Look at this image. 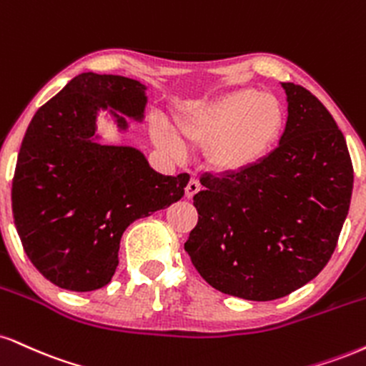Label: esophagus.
Listing matches in <instances>:
<instances>
[{"mask_svg": "<svg viewBox=\"0 0 366 366\" xmlns=\"http://www.w3.org/2000/svg\"><path fill=\"white\" fill-rule=\"evenodd\" d=\"M199 191H201L199 180H196V179L189 180V184H187V187H186V196H187V199H192V197H194Z\"/></svg>", "mask_w": 366, "mask_h": 366, "instance_id": "34e87169", "label": "esophagus"}]
</instances>
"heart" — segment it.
<instances>
[{"label": "heart", "instance_id": "obj_1", "mask_svg": "<svg viewBox=\"0 0 366 366\" xmlns=\"http://www.w3.org/2000/svg\"><path fill=\"white\" fill-rule=\"evenodd\" d=\"M286 126V109L276 95L257 88L228 92L180 119V133L194 144L209 147L222 172H244L259 165L276 148ZM157 143L180 153L182 144L164 126L153 131Z\"/></svg>", "mask_w": 366, "mask_h": 366}]
</instances>
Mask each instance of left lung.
I'll return each instance as SVG.
<instances>
[{
	"label": "left lung",
	"mask_w": 366,
	"mask_h": 366,
	"mask_svg": "<svg viewBox=\"0 0 366 366\" xmlns=\"http://www.w3.org/2000/svg\"><path fill=\"white\" fill-rule=\"evenodd\" d=\"M283 88L288 121L280 144L249 170L202 175L197 223L184 244L206 283L245 300L286 297L324 269L353 191L336 121L307 88Z\"/></svg>",
	"instance_id": "1"
}]
</instances>
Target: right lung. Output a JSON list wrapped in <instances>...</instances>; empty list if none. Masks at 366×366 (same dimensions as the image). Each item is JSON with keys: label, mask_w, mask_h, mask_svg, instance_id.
<instances>
[{"label": "right lung", "mask_w": 366, "mask_h": 366, "mask_svg": "<svg viewBox=\"0 0 366 366\" xmlns=\"http://www.w3.org/2000/svg\"><path fill=\"white\" fill-rule=\"evenodd\" d=\"M144 104L139 81L81 73L30 121L13 175V218L30 262L59 288L107 285L126 228L182 199L189 174H157L138 149L92 139L97 109L141 119Z\"/></svg>", "instance_id": "1"}]
</instances>
